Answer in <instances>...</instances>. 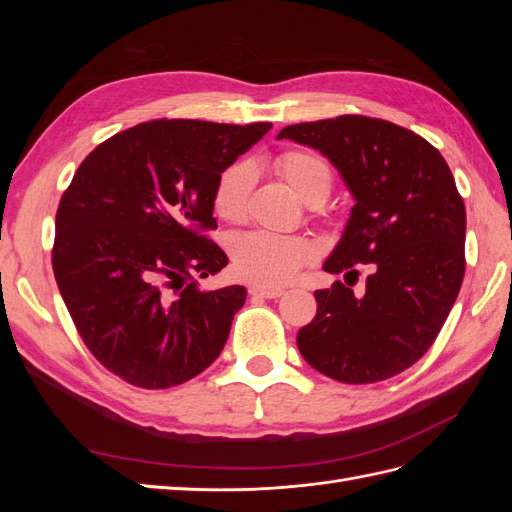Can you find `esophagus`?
<instances>
[{
	"instance_id": "esophagus-1",
	"label": "esophagus",
	"mask_w": 512,
	"mask_h": 512,
	"mask_svg": "<svg viewBox=\"0 0 512 512\" xmlns=\"http://www.w3.org/2000/svg\"><path fill=\"white\" fill-rule=\"evenodd\" d=\"M250 294L252 297H262V299H277V297H282L284 290L282 288H267V286H252Z\"/></svg>"
}]
</instances>
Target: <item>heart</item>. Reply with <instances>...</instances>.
I'll return each mask as SVG.
<instances>
[{
    "instance_id": "heart-1",
    "label": "heart",
    "mask_w": 512,
    "mask_h": 512,
    "mask_svg": "<svg viewBox=\"0 0 512 512\" xmlns=\"http://www.w3.org/2000/svg\"><path fill=\"white\" fill-rule=\"evenodd\" d=\"M275 173L303 203L327 198L333 185L329 164L312 151L290 149L273 162ZM256 170L250 162L230 164L218 177L213 190V209L220 220L241 224L250 209ZM316 256L314 243L305 237L273 235V232H245L230 243L235 273L256 286L277 288L292 282Z\"/></svg>"
}]
</instances>
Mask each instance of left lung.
<instances>
[{
  "label": "left lung",
  "instance_id": "obj_1",
  "mask_svg": "<svg viewBox=\"0 0 512 512\" xmlns=\"http://www.w3.org/2000/svg\"><path fill=\"white\" fill-rule=\"evenodd\" d=\"M320 149L356 198L324 271L359 275L316 290L314 320L297 335L303 359L346 384H371L412 367L436 342L466 273V205L442 153L397 123L342 115L280 132Z\"/></svg>",
  "mask_w": 512,
  "mask_h": 512
}]
</instances>
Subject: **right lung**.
Masks as SVG:
<instances>
[{"label":"right lung","instance_id":"add662e5","mask_svg":"<svg viewBox=\"0 0 512 512\" xmlns=\"http://www.w3.org/2000/svg\"><path fill=\"white\" fill-rule=\"evenodd\" d=\"M271 130L153 119L106 138L55 215L53 273L96 361L138 389L192 380L218 359L247 290L200 292L228 265L209 232L218 177Z\"/></svg>","mask_w":512,"mask_h":512}]
</instances>
